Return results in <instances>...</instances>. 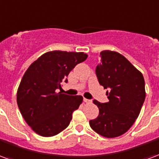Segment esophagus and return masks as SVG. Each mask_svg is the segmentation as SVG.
Returning a JSON list of instances; mask_svg holds the SVG:
<instances>
[{"instance_id": "obj_1", "label": "esophagus", "mask_w": 159, "mask_h": 159, "mask_svg": "<svg viewBox=\"0 0 159 159\" xmlns=\"http://www.w3.org/2000/svg\"><path fill=\"white\" fill-rule=\"evenodd\" d=\"M83 101H84V103H91V100H89V99H87V98H83Z\"/></svg>"}]
</instances>
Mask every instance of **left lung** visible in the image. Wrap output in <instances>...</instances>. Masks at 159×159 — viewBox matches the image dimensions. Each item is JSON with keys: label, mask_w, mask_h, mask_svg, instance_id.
Masks as SVG:
<instances>
[{"label": "left lung", "mask_w": 159, "mask_h": 159, "mask_svg": "<svg viewBox=\"0 0 159 159\" xmlns=\"http://www.w3.org/2000/svg\"><path fill=\"white\" fill-rule=\"evenodd\" d=\"M96 67L99 84L106 92L109 102L93 100L99 115L89 121L98 134L107 138L125 134L135 123L146 98L145 82L142 72L121 54L103 50Z\"/></svg>", "instance_id": "1"}]
</instances>
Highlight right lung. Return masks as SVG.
Segmentation results:
<instances>
[{
  "instance_id": "obj_1",
  "label": "right lung",
  "mask_w": 159,
  "mask_h": 159,
  "mask_svg": "<svg viewBox=\"0 0 159 159\" xmlns=\"http://www.w3.org/2000/svg\"><path fill=\"white\" fill-rule=\"evenodd\" d=\"M84 52L53 50L32 63L21 80L17 103L27 124L42 136H56L65 130L72 113L83 103L82 96H70L56 90L76 65L85 61Z\"/></svg>"
}]
</instances>
